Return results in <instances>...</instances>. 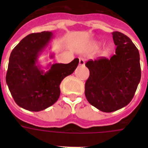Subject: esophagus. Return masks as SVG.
<instances>
[{
  "label": "esophagus",
  "instance_id": "1",
  "mask_svg": "<svg viewBox=\"0 0 148 148\" xmlns=\"http://www.w3.org/2000/svg\"><path fill=\"white\" fill-rule=\"evenodd\" d=\"M85 64V61H84V58H80L79 59V65H81V66H84Z\"/></svg>",
  "mask_w": 148,
  "mask_h": 148
}]
</instances>
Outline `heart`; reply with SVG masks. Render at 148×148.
Wrapping results in <instances>:
<instances>
[{"mask_svg":"<svg viewBox=\"0 0 148 148\" xmlns=\"http://www.w3.org/2000/svg\"><path fill=\"white\" fill-rule=\"evenodd\" d=\"M107 49H109V47H107Z\"/></svg>","mask_w":148,"mask_h":148,"instance_id":"1","label":"heart"}]
</instances>
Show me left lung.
I'll return each mask as SVG.
<instances>
[{
	"label": "left lung",
	"instance_id": "obj_1",
	"mask_svg": "<svg viewBox=\"0 0 148 148\" xmlns=\"http://www.w3.org/2000/svg\"><path fill=\"white\" fill-rule=\"evenodd\" d=\"M117 46L110 59L89 60L85 66L90 76L85 83L89 103L103 112L110 113L128 104L140 83V54L132 40L124 34L113 32Z\"/></svg>",
	"mask_w": 148,
	"mask_h": 148
}]
</instances>
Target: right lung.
Segmentation results:
<instances>
[{
  "mask_svg": "<svg viewBox=\"0 0 148 148\" xmlns=\"http://www.w3.org/2000/svg\"><path fill=\"white\" fill-rule=\"evenodd\" d=\"M53 39L48 31L31 34L13 49L9 58L6 82L17 105L30 111H40L53 105L60 95L63 79L75 71V58L69 64H49L43 69L38 58ZM54 53L50 54L53 58Z\"/></svg>",
  "mask_w": 148,
  "mask_h": 148,
  "instance_id": "1",
  "label": "right lung"
}]
</instances>
